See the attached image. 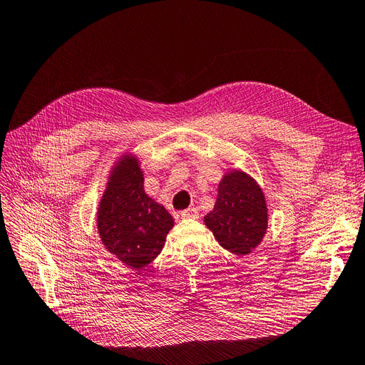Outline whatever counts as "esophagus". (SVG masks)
<instances>
[{
    "instance_id": "obj_1",
    "label": "esophagus",
    "mask_w": 365,
    "mask_h": 365,
    "mask_svg": "<svg viewBox=\"0 0 365 365\" xmlns=\"http://www.w3.org/2000/svg\"><path fill=\"white\" fill-rule=\"evenodd\" d=\"M197 216H200V213H197V208L195 207H190L184 210V212H181L182 219H197Z\"/></svg>"
}]
</instances>
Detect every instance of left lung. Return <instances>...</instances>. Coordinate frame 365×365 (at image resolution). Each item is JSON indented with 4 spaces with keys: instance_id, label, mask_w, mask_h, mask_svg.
I'll use <instances>...</instances> for the list:
<instances>
[{
    "instance_id": "8db88e82",
    "label": "left lung",
    "mask_w": 365,
    "mask_h": 365,
    "mask_svg": "<svg viewBox=\"0 0 365 365\" xmlns=\"http://www.w3.org/2000/svg\"><path fill=\"white\" fill-rule=\"evenodd\" d=\"M204 220L220 247L235 254L251 252L260 244L268 227L262 189L245 173L227 175L219 184L213 212Z\"/></svg>"
}]
</instances>
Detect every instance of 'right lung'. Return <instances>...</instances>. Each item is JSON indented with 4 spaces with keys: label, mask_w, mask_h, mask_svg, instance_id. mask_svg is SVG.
<instances>
[{
    "label": "right lung",
    "mask_w": 365,
    "mask_h": 365,
    "mask_svg": "<svg viewBox=\"0 0 365 365\" xmlns=\"http://www.w3.org/2000/svg\"><path fill=\"white\" fill-rule=\"evenodd\" d=\"M105 247L130 268H143L163 250L173 217L143 190V173L128 158L109 176L97 213Z\"/></svg>",
    "instance_id": "right-lung-1"
}]
</instances>
